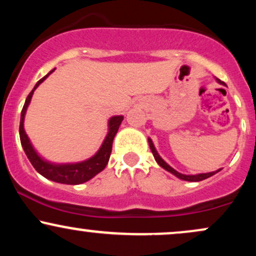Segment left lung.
<instances>
[{"label":"left lung","instance_id":"8db88e82","mask_svg":"<svg viewBox=\"0 0 256 256\" xmlns=\"http://www.w3.org/2000/svg\"><path fill=\"white\" fill-rule=\"evenodd\" d=\"M216 80H218L220 84H224V82H222V80H220V79H216ZM148 142H149V146H150V150H152V155H154L155 160H156V162L158 164V165H160L161 167H162V168H165L166 171L171 172L172 174H174L176 177H178L179 179H183V180H188V182H200V180H204V179H206V178L212 177L213 174H216V172H219V171H220V170H218V171L210 172V173H201V174H195V176H186V174H182V173H179V172L176 171V170H173L172 167L170 166V165H167V164L165 162V161H164L162 158H160V155L158 154L156 149H155L154 144H152V142L150 138H149V140H148Z\"/></svg>","mask_w":256,"mask_h":256}]
</instances>
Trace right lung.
<instances>
[{
	"label": "right lung",
	"mask_w": 256,
	"mask_h": 256,
	"mask_svg": "<svg viewBox=\"0 0 256 256\" xmlns=\"http://www.w3.org/2000/svg\"><path fill=\"white\" fill-rule=\"evenodd\" d=\"M54 71V70H52ZM50 71L46 76H44L42 79L37 82V84L34 85V88L32 91L28 94V96L26 98L25 104L22 107V118H20V126H19V134H20V142H22V148L26 156L28 158L32 166L34 167V170L38 173L43 176V177L50 179L52 182H56V183H62V184H82L88 182L89 179L95 177L98 173H100L102 170L107 166L108 160H110V152H112V144H113L114 136L116 134V132L119 130V126L122 122V116H116L110 118V132H108L107 137H106L104 144L101 146L100 150L94 155L92 158H90L89 160L83 161V162L78 164H68V165H54V164L46 162L43 158L38 156L36 150L34 149V146H31L30 140H28V134L24 130V118L26 110H28V104H30L32 95H34V91L36 90V88L40 85L42 82L48 77L49 74L52 72Z\"/></svg>",
	"instance_id": "1"
}]
</instances>
